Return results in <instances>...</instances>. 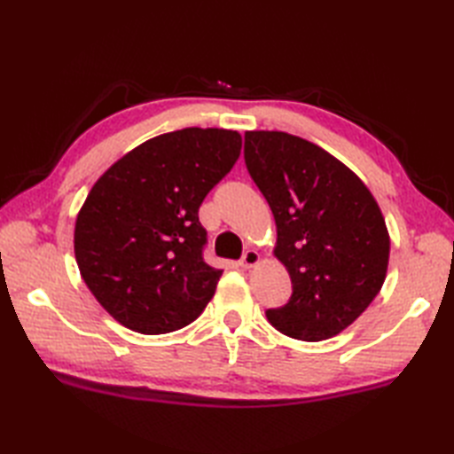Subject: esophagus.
Listing matches in <instances>:
<instances>
[{"instance_id":"obj_1","label":"esophagus","mask_w":454,"mask_h":454,"mask_svg":"<svg viewBox=\"0 0 454 454\" xmlns=\"http://www.w3.org/2000/svg\"><path fill=\"white\" fill-rule=\"evenodd\" d=\"M259 262H262V255H259V252H255V249H247V252L242 255V262H239V265L242 267H255Z\"/></svg>"}]
</instances>
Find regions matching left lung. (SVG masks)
Returning <instances> with one entry per match:
<instances>
[{"mask_svg": "<svg viewBox=\"0 0 454 454\" xmlns=\"http://www.w3.org/2000/svg\"><path fill=\"white\" fill-rule=\"evenodd\" d=\"M244 158L275 216V257L293 281L291 301L267 320L294 340H330L387 278L390 236L379 202L345 163L293 134L249 130Z\"/></svg>", "mask_w": 454, "mask_h": 454, "instance_id": "8db88e82", "label": "left lung"}]
</instances>
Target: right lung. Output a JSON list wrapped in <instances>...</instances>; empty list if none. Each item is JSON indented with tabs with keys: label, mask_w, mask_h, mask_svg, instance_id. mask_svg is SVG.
Masks as SVG:
<instances>
[{
	"label": "right lung",
	"mask_w": 454,
	"mask_h": 454,
	"mask_svg": "<svg viewBox=\"0 0 454 454\" xmlns=\"http://www.w3.org/2000/svg\"><path fill=\"white\" fill-rule=\"evenodd\" d=\"M239 150L236 130L160 134L114 161L91 187L75 220V262L119 324L160 335L205 310L222 271L202 259L207 230L199 207Z\"/></svg>",
	"instance_id": "add662e5"
}]
</instances>
